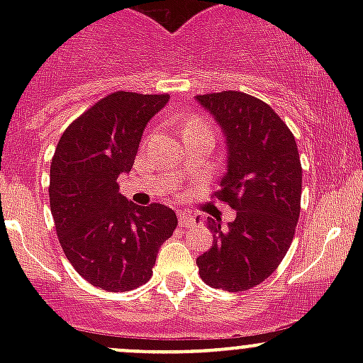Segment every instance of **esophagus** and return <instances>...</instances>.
Listing matches in <instances>:
<instances>
[{
    "label": "esophagus",
    "instance_id": "34e87169",
    "mask_svg": "<svg viewBox=\"0 0 363 363\" xmlns=\"http://www.w3.org/2000/svg\"><path fill=\"white\" fill-rule=\"evenodd\" d=\"M195 225H196L195 216L188 214V212H181V214H179V226H182V228H191V226Z\"/></svg>",
    "mask_w": 363,
    "mask_h": 363
}]
</instances>
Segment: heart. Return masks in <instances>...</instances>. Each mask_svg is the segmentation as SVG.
Wrapping results in <instances>:
<instances>
[{"label":"heart","instance_id":"obj_1","mask_svg":"<svg viewBox=\"0 0 363 363\" xmlns=\"http://www.w3.org/2000/svg\"><path fill=\"white\" fill-rule=\"evenodd\" d=\"M199 126H207V124L203 123L202 117H191V119H189L188 123H186L184 130H186V128H199Z\"/></svg>","mask_w":363,"mask_h":363}]
</instances>
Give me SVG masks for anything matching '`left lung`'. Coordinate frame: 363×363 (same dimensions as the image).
I'll return each mask as SVG.
<instances>
[{"instance_id": "1", "label": "left lung", "mask_w": 363, "mask_h": 363, "mask_svg": "<svg viewBox=\"0 0 363 363\" xmlns=\"http://www.w3.org/2000/svg\"><path fill=\"white\" fill-rule=\"evenodd\" d=\"M226 135L228 172L212 195L237 211L221 228L208 218L214 244L196 258L205 284L246 291L283 262L300 216L302 164L290 128L270 105L240 91L199 94Z\"/></svg>"}]
</instances>
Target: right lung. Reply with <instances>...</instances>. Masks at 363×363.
<instances>
[{"label": "right lung", "mask_w": 363, "mask_h": 363, "mask_svg": "<svg viewBox=\"0 0 363 363\" xmlns=\"http://www.w3.org/2000/svg\"><path fill=\"white\" fill-rule=\"evenodd\" d=\"M168 94L117 91L63 131L50 163V212L73 269L93 286L130 291L147 283L177 216L161 203L128 202L117 177L130 172L149 119Z\"/></svg>", "instance_id": "1"}]
</instances>
